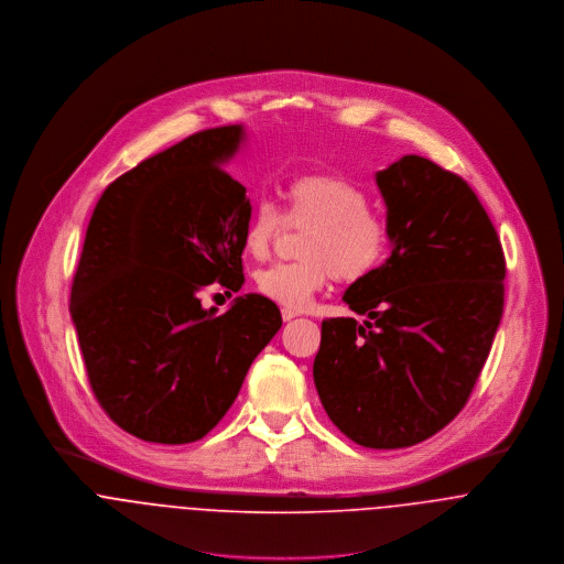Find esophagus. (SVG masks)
Listing matches in <instances>:
<instances>
[{
    "mask_svg": "<svg viewBox=\"0 0 564 564\" xmlns=\"http://www.w3.org/2000/svg\"><path fill=\"white\" fill-rule=\"evenodd\" d=\"M281 315H283V319H285V322H290V319L299 317V312H294V310H288V307H285V310L281 312Z\"/></svg>",
    "mask_w": 564,
    "mask_h": 564,
    "instance_id": "1",
    "label": "esophagus"
}]
</instances>
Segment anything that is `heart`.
<instances>
[{
	"label": "heart",
	"mask_w": 564,
	"mask_h": 564,
	"mask_svg": "<svg viewBox=\"0 0 564 564\" xmlns=\"http://www.w3.org/2000/svg\"><path fill=\"white\" fill-rule=\"evenodd\" d=\"M370 196L346 177L305 173L285 188V209L268 198L252 205L242 245L252 259H265L285 223L310 227L301 261L272 263L254 274V288L268 301L303 310L333 276L341 283L368 279L384 261L391 229L376 216Z\"/></svg>",
	"instance_id": "b5f03b06"
}]
</instances>
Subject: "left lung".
I'll use <instances>...</instances> for the list:
<instances>
[{"label":"left lung","instance_id":"obj_1","mask_svg":"<svg viewBox=\"0 0 564 564\" xmlns=\"http://www.w3.org/2000/svg\"><path fill=\"white\" fill-rule=\"evenodd\" d=\"M391 254L322 322L313 382L330 422L375 449L433 437L467 404L503 312L506 261L476 192L420 155L376 173Z\"/></svg>","mask_w":564,"mask_h":564}]
</instances>
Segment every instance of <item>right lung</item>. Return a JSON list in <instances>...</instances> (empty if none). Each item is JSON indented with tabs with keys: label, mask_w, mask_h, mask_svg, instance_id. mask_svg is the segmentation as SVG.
<instances>
[{
	"label": "right lung",
	"mask_w": 564,
	"mask_h": 564,
	"mask_svg": "<svg viewBox=\"0 0 564 564\" xmlns=\"http://www.w3.org/2000/svg\"><path fill=\"white\" fill-rule=\"evenodd\" d=\"M242 140V126L192 133L112 182L93 212L68 312L97 402L142 441L205 437L283 324L261 294L223 315L198 296L245 285L251 200L223 169Z\"/></svg>",
	"instance_id": "1"
}]
</instances>
